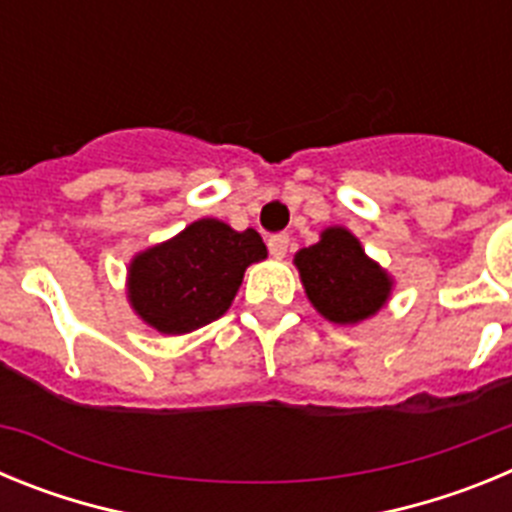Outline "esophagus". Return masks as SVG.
Segmentation results:
<instances>
[{"label": "esophagus", "mask_w": 512, "mask_h": 512, "mask_svg": "<svg viewBox=\"0 0 512 512\" xmlns=\"http://www.w3.org/2000/svg\"><path fill=\"white\" fill-rule=\"evenodd\" d=\"M266 246H269V253L274 256V259H284V256H287V248H289V235L274 233L269 241H266Z\"/></svg>", "instance_id": "1"}]
</instances>
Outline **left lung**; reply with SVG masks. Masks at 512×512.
I'll return each instance as SVG.
<instances>
[{"label": "left lung", "mask_w": 512, "mask_h": 512, "mask_svg": "<svg viewBox=\"0 0 512 512\" xmlns=\"http://www.w3.org/2000/svg\"><path fill=\"white\" fill-rule=\"evenodd\" d=\"M302 284L320 315L330 323H359L390 297V277L366 259L364 248L346 228H328L320 241L295 256Z\"/></svg>", "instance_id": "left-lung-1"}]
</instances>
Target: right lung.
I'll return each instance as SVG.
<instances>
[{
  "label": "right lung",
  "mask_w": 512,
  "mask_h": 512,
  "mask_svg": "<svg viewBox=\"0 0 512 512\" xmlns=\"http://www.w3.org/2000/svg\"><path fill=\"white\" fill-rule=\"evenodd\" d=\"M261 259H266V246L256 230L238 233L205 217L171 241L135 256L130 302L161 333H189L228 310L246 266Z\"/></svg>",
  "instance_id": "1"
}]
</instances>
